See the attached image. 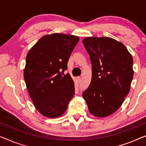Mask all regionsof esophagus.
<instances>
[{"mask_svg":"<svg viewBox=\"0 0 146 146\" xmlns=\"http://www.w3.org/2000/svg\"><path fill=\"white\" fill-rule=\"evenodd\" d=\"M77 79L78 81L80 82V81H81V77H77Z\"/></svg>","mask_w":146,"mask_h":146,"instance_id":"obj_1","label":"esophagus"}]
</instances>
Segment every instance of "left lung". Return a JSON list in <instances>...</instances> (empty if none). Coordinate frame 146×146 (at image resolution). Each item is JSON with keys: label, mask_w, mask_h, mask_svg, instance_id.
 <instances>
[{"label": "left lung", "mask_w": 146, "mask_h": 146, "mask_svg": "<svg viewBox=\"0 0 146 146\" xmlns=\"http://www.w3.org/2000/svg\"><path fill=\"white\" fill-rule=\"evenodd\" d=\"M82 42L92 63L91 84L83 97L92 115L108 116L119 109L130 91L132 56L122 43L108 37H87Z\"/></svg>", "instance_id": "left-lung-1"}]
</instances>
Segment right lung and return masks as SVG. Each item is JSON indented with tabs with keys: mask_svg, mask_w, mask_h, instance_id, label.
Instances as JSON below:
<instances>
[{
	"mask_svg": "<svg viewBox=\"0 0 146 146\" xmlns=\"http://www.w3.org/2000/svg\"><path fill=\"white\" fill-rule=\"evenodd\" d=\"M79 38L62 33L45 35L32 47L26 59L24 78L33 104L47 118L61 116L75 94L67 62Z\"/></svg>",
	"mask_w": 146,
	"mask_h": 146,
	"instance_id": "obj_1",
	"label": "right lung"
}]
</instances>
